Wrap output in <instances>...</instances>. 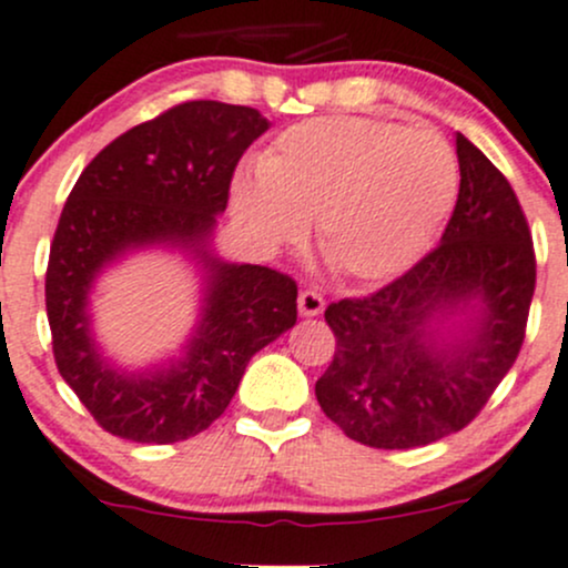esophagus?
I'll use <instances>...</instances> for the list:
<instances>
[{
	"instance_id": "obj_1",
	"label": "esophagus",
	"mask_w": 568,
	"mask_h": 568,
	"mask_svg": "<svg viewBox=\"0 0 568 568\" xmlns=\"http://www.w3.org/2000/svg\"><path fill=\"white\" fill-rule=\"evenodd\" d=\"M324 296L318 291H302L300 294V313L304 318H313V315L324 313Z\"/></svg>"
}]
</instances>
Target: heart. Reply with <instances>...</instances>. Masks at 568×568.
Segmentation results:
<instances>
[{"label":"heart","mask_w":568,"mask_h":568,"mask_svg":"<svg viewBox=\"0 0 568 568\" xmlns=\"http://www.w3.org/2000/svg\"><path fill=\"white\" fill-rule=\"evenodd\" d=\"M455 152L435 130L384 119L329 116L288 128L258 171H239L231 209L261 250L307 234L324 258L356 280L414 264L455 206Z\"/></svg>","instance_id":"1"}]
</instances>
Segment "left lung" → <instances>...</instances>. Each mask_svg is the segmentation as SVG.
<instances>
[{
    "label": "left lung",
    "instance_id": "8db88e82",
    "mask_svg": "<svg viewBox=\"0 0 568 568\" xmlns=\"http://www.w3.org/2000/svg\"><path fill=\"white\" fill-rule=\"evenodd\" d=\"M457 160V204L438 247L375 294L324 313L337 348L315 397L373 449H416L470 425L523 348L536 288L528 220L463 133Z\"/></svg>",
    "mask_w": 568,
    "mask_h": 568
}]
</instances>
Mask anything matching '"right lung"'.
Returning a JSON list of instances; mask_svg holds the SVG:
<instances>
[{
  "label": "right lung",
  "mask_w": 568,
  "mask_h": 568,
  "mask_svg": "<svg viewBox=\"0 0 568 568\" xmlns=\"http://www.w3.org/2000/svg\"><path fill=\"white\" fill-rule=\"evenodd\" d=\"M268 130L247 105L179 103L113 139L70 190L45 268L53 359L105 433L176 444L223 416L247 362L296 324V283L255 264H225L209 247L244 149ZM184 248L205 268L202 321L183 356L141 374L99 354L88 294L130 248Z\"/></svg>",
  "instance_id": "1"
}]
</instances>
